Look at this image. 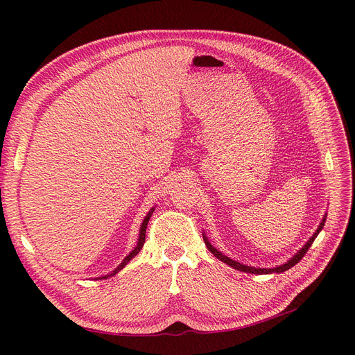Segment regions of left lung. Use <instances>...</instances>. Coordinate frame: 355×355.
Wrapping results in <instances>:
<instances>
[{"mask_svg":"<svg viewBox=\"0 0 355 355\" xmlns=\"http://www.w3.org/2000/svg\"><path fill=\"white\" fill-rule=\"evenodd\" d=\"M325 220H327V214L324 216V218L321 220V223H320V226H318V229L315 230V233L309 237V240L306 241V243L297 250L289 260L288 262H285L284 265H279V266H276V268H270V269H265V268H254V266H248V265H243V263H240V262H237V260H233V259H230V257H227L226 254H223L220 250H217L210 241H209V237L206 236V233H202V239H204V243H206V246H207V249L220 260V262H223V263H226V265H229L230 268H233V269H236V270H240V272H246V273H254V275H269V273H282V272H285V270H288V269H291L292 266H295L297 262H300V260L305 256V253L308 252V249L311 248V245L313 243V240H315V237L320 234V232L324 229V225H325Z\"/></svg>","mask_w":355,"mask_h":355,"instance_id":"1","label":"left lung"}]
</instances>
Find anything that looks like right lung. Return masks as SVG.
I'll use <instances>...</instances> for the list:
<instances>
[{"label":"right lung","instance_id":"1","mask_svg":"<svg viewBox=\"0 0 355 355\" xmlns=\"http://www.w3.org/2000/svg\"><path fill=\"white\" fill-rule=\"evenodd\" d=\"M154 210H155V207H153L151 210L148 211V214L145 216V218L142 220V225H141V227H139V236H138V243H137V246L134 248V250L130 252L123 260H122V263H119V266L115 269V270H112L110 273H107V275H103V276H99V277H96V279H107V277H112V276H115L119 270H122L130 260H132L139 252H141V249L144 248V243H145V233H146V226H148V221H149V218H151V216H153V213H154Z\"/></svg>","mask_w":355,"mask_h":355}]
</instances>
